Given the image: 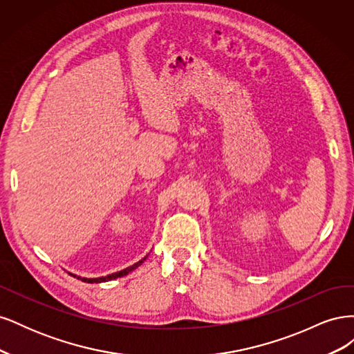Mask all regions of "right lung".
Wrapping results in <instances>:
<instances>
[{
    "instance_id": "1",
    "label": "right lung",
    "mask_w": 354,
    "mask_h": 354,
    "mask_svg": "<svg viewBox=\"0 0 354 354\" xmlns=\"http://www.w3.org/2000/svg\"><path fill=\"white\" fill-rule=\"evenodd\" d=\"M146 260V257L143 260H140V261H137V263H134L133 266H130V267H127V269H124V270H121V272H116V273H112V274H108V276H102V277H81V276H77V274H72L71 273V276H73V277H77V279H81L82 282H87V283H100V282H108V281H112V279H116V277H122V276H125V274H128L130 272H133L134 269H137L138 266H140L143 261Z\"/></svg>"
}]
</instances>
